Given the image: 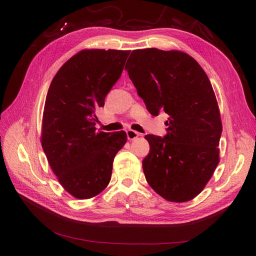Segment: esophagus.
<instances>
[{
    "label": "esophagus",
    "instance_id": "1",
    "mask_svg": "<svg viewBox=\"0 0 256 256\" xmlns=\"http://www.w3.org/2000/svg\"><path fill=\"white\" fill-rule=\"evenodd\" d=\"M126 136H128V138L130 140H132L138 138L140 136V133L136 132V131H133V130H128V131H126Z\"/></svg>",
    "mask_w": 256,
    "mask_h": 256
}]
</instances>
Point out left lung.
<instances>
[{"label":"left lung","instance_id":"obj_1","mask_svg":"<svg viewBox=\"0 0 256 256\" xmlns=\"http://www.w3.org/2000/svg\"><path fill=\"white\" fill-rule=\"evenodd\" d=\"M125 70L152 116L168 114L165 136H145L146 180L168 201L192 200L219 162L222 124L208 76L187 54L157 48L133 50Z\"/></svg>","mask_w":256,"mask_h":256}]
</instances>
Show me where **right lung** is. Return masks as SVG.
I'll return each mask as SVG.
<instances>
[{
	"label": "right lung",
	"mask_w": 256,
	"mask_h": 256,
	"mask_svg": "<svg viewBox=\"0 0 256 256\" xmlns=\"http://www.w3.org/2000/svg\"><path fill=\"white\" fill-rule=\"evenodd\" d=\"M128 50L78 52L58 70L47 92L42 146L52 172L78 199L99 194L110 182L114 157L126 133L96 131V112L123 72Z\"/></svg>",
	"instance_id": "1"
}]
</instances>
